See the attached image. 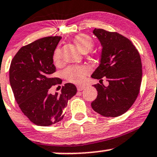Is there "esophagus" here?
Masks as SVG:
<instances>
[{
	"mask_svg": "<svg viewBox=\"0 0 157 157\" xmlns=\"http://www.w3.org/2000/svg\"><path fill=\"white\" fill-rule=\"evenodd\" d=\"M77 89L78 91H82L85 89V86H81V85H77Z\"/></svg>",
	"mask_w": 157,
	"mask_h": 157,
	"instance_id": "1",
	"label": "esophagus"
}]
</instances>
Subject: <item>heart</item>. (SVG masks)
I'll use <instances>...</instances> for the list:
<instances>
[{
  "mask_svg": "<svg viewBox=\"0 0 157 157\" xmlns=\"http://www.w3.org/2000/svg\"><path fill=\"white\" fill-rule=\"evenodd\" d=\"M75 43L81 52L90 51L93 47V41L90 37L86 35H80L75 39ZM60 59V50L56 48L53 53V59L56 62ZM90 71L89 67L87 66H77L71 65L68 67L63 71V76L68 81L78 83L81 82L85 78V76Z\"/></svg>",
  "mask_w": 157,
  "mask_h": 157,
  "instance_id": "1",
  "label": "heart"
}]
</instances>
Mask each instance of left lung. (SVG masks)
<instances>
[{"label": "left lung", "instance_id": "left-lung-1", "mask_svg": "<svg viewBox=\"0 0 157 157\" xmlns=\"http://www.w3.org/2000/svg\"><path fill=\"white\" fill-rule=\"evenodd\" d=\"M93 34L101 43L100 64L92 77L109 82L94 85L97 98L91 104L92 109L105 117L123 115L135 102L142 77L140 55L132 43L118 33L95 28Z\"/></svg>", "mask_w": 157, "mask_h": 157}]
</instances>
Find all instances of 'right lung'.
<instances>
[{"label":"right lung","mask_w":157,"mask_h":157,"mask_svg":"<svg viewBox=\"0 0 157 157\" xmlns=\"http://www.w3.org/2000/svg\"><path fill=\"white\" fill-rule=\"evenodd\" d=\"M61 36H48L22 47L10 68V82L15 101L30 121L48 127L61 121L68 101L77 93L74 84H65L59 93L51 94L52 86L62 83L53 77V53Z\"/></svg>","instance_id":"obj_1"}]
</instances>
